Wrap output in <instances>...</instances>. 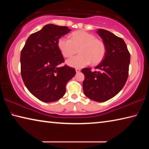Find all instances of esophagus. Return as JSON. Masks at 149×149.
Instances as JSON below:
<instances>
[{
  "instance_id": "34e87169",
  "label": "esophagus",
  "mask_w": 149,
  "mask_h": 149,
  "mask_svg": "<svg viewBox=\"0 0 149 149\" xmlns=\"http://www.w3.org/2000/svg\"><path fill=\"white\" fill-rule=\"evenodd\" d=\"M75 71H76L77 73H79L81 71L80 68H75Z\"/></svg>"
}]
</instances>
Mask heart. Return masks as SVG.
<instances>
[{
	"label": "heart",
	"mask_w": 149,
	"mask_h": 149,
	"mask_svg": "<svg viewBox=\"0 0 149 149\" xmlns=\"http://www.w3.org/2000/svg\"><path fill=\"white\" fill-rule=\"evenodd\" d=\"M70 39L62 37L58 41V47L62 54L70 58L79 54L67 60L69 65L82 68L89 64L95 65L102 61L107 52V48L102 40L96 38L95 35L85 31H77L70 34Z\"/></svg>",
	"instance_id": "1"
}]
</instances>
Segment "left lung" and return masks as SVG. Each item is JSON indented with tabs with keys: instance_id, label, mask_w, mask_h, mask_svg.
<instances>
[{
	"instance_id": "1",
	"label": "left lung",
	"mask_w": 149,
	"mask_h": 149,
	"mask_svg": "<svg viewBox=\"0 0 149 149\" xmlns=\"http://www.w3.org/2000/svg\"><path fill=\"white\" fill-rule=\"evenodd\" d=\"M107 48L106 55L95 67L99 71L92 72L85 68L81 72L85 75L83 82L84 94L97 102H104L119 93L127 81L129 74L130 54L124 41L112 33L98 29Z\"/></svg>"
}]
</instances>
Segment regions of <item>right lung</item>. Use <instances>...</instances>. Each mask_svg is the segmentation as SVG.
Segmentation results:
<instances>
[{"instance_id": "add662e5", "label": "right lung", "mask_w": 149, "mask_h": 149, "mask_svg": "<svg viewBox=\"0 0 149 149\" xmlns=\"http://www.w3.org/2000/svg\"><path fill=\"white\" fill-rule=\"evenodd\" d=\"M70 31L66 26L46 25L30 35L21 51L22 79L29 91L42 102L62 98L67 83L75 74V70L68 65L58 67L64 59L58 41Z\"/></svg>"}]
</instances>
